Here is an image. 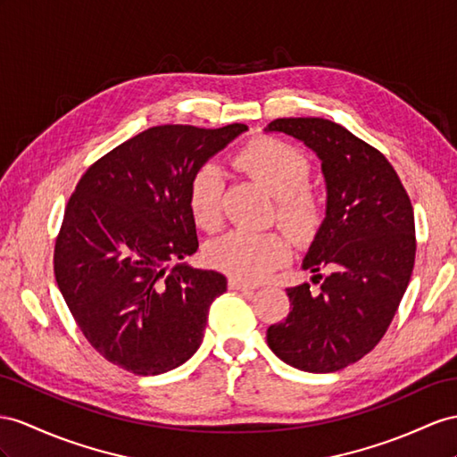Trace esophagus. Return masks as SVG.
<instances>
[{"instance_id":"esophagus-1","label":"esophagus","mask_w":457,"mask_h":457,"mask_svg":"<svg viewBox=\"0 0 457 457\" xmlns=\"http://www.w3.org/2000/svg\"><path fill=\"white\" fill-rule=\"evenodd\" d=\"M229 287L236 289V291H243V294H249V295L254 291L253 284L243 282V279H239V278H229Z\"/></svg>"}]
</instances>
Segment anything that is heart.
<instances>
[{"label": "heart", "instance_id": "obj_1", "mask_svg": "<svg viewBox=\"0 0 457 457\" xmlns=\"http://www.w3.org/2000/svg\"><path fill=\"white\" fill-rule=\"evenodd\" d=\"M237 166L276 198V216L297 237H309L322 220V204L309 183L311 163L301 150L278 138H256L237 154ZM187 201L196 226L216 229L224 214V175L216 163L198 168ZM208 262L239 279H261L286 262L289 243L278 231L236 229L210 245Z\"/></svg>", "mask_w": 457, "mask_h": 457}]
</instances>
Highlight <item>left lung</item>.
Here are the masks:
<instances>
[{
	"label": "left lung",
	"instance_id": "8db88e82",
	"mask_svg": "<svg viewBox=\"0 0 457 457\" xmlns=\"http://www.w3.org/2000/svg\"><path fill=\"white\" fill-rule=\"evenodd\" d=\"M266 131L305 143L320 160L328 193L326 218L303 261L320 289L287 287L291 311L268 328L266 342L299 370H342L374 349L400 307L415 264L413 206L382 152L345 127L284 117Z\"/></svg>",
	"mask_w": 457,
	"mask_h": 457
}]
</instances>
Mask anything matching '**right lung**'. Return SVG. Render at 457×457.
I'll return each mask as SVG.
<instances>
[{
	"instance_id": "obj_1",
	"label": "right lung",
	"mask_w": 457,
	"mask_h": 457,
	"mask_svg": "<svg viewBox=\"0 0 457 457\" xmlns=\"http://www.w3.org/2000/svg\"><path fill=\"white\" fill-rule=\"evenodd\" d=\"M247 129L150 127L77 183L55 239V282L88 344L113 365L154 377L203 344L226 276L170 262L198 249L187 201L193 173Z\"/></svg>"
}]
</instances>
